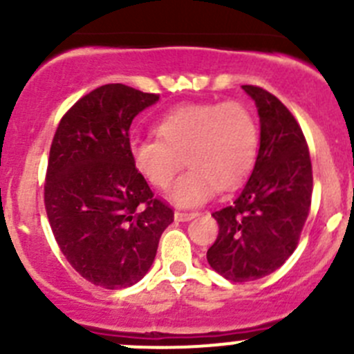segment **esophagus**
<instances>
[{"label":"esophagus","instance_id":"1","mask_svg":"<svg viewBox=\"0 0 354 354\" xmlns=\"http://www.w3.org/2000/svg\"><path fill=\"white\" fill-rule=\"evenodd\" d=\"M195 216H197V212H188V210H176V212H174V219L180 221V223L194 219Z\"/></svg>","mask_w":354,"mask_h":354}]
</instances>
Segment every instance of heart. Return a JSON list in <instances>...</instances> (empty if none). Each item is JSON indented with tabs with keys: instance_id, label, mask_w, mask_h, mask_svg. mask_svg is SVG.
I'll return each mask as SVG.
<instances>
[{
	"instance_id": "b5f03b06",
	"label": "heart",
	"mask_w": 354,
	"mask_h": 354,
	"mask_svg": "<svg viewBox=\"0 0 354 354\" xmlns=\"http://www.w3.org/2000/svg\"><path fill=\"white\" fill-rule=\"evenodd\" d=\"M154 130L156 138L130 142L131 162L160 190L187 162L190 171L171 194L180 205L203 202L217 187L230 190L240 185L259 156V124L240 101L180 106L160 118Z\"/></svg>"
}]
</instances>
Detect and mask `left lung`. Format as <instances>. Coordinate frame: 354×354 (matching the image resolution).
<instances>
[{
	"label": "left lung",
	"instance_id": "left-lung-1",
	"mask_svg": "<svg viewBox=\"0 0 354 354\" xmlns=\"http://www.w3.org/2000/svg\"><path fill=\"white\" fill-rule=\"evenodd\" d=\"M243 88L259 109V156L236 198L212 212L219 234L207 250L210 267L233 283L269 276L292 255L313 192L310 151L296 118L266 88Z\"/></svg>",
	"mask_w": 354,
	"mask_h": 354
}]
</instances>
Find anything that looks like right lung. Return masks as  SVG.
<instances>
[{"label":"right lung","instance_id":"right-lung-1","mask_svg":"<svg viewBox=\"0 0 354 354\" xmlns=\"http://www.w3.org/2000/svg\"><path fill=\"white\" fill-rule=\"evenodd\" d=\"M157 99L123 84L101 85L66 111L53 137L46 214L65 259L95 286L138 283L174 219L130 157L131 121Z\"/></svg>","mask_w":354,"mask_h":354}]
</instances>
